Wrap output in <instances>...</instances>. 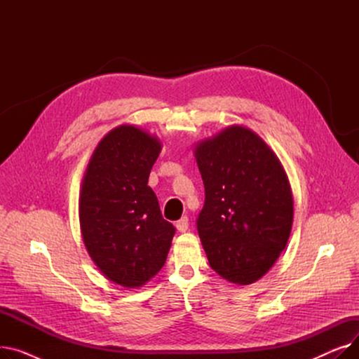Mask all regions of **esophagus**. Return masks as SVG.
Returning a JSON list of instances; mask_svg holds the SVG:
<instances>
[{
	"label": "esophagus",
	"mask_w": 359,
	"mask_h": 359,
	"mask_svg": "<svg viewBox=\"0 0 359 359\" xmlns=\"http://www.w3.org/2000/svg\"><path fill=\"white\" fill-rule=\"evenodd\" d=\"M176 229H177L180 233H184L187 229H189V218H187V217H182V218L176 222Z\"/></svg>",
	"instance_id": "obj_1"
}]
</instances>
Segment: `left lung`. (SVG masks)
I'll return each mask as SVG.
<instances>
[{"instance_id": "8db88e82", "label": "left lung", "mask_w": 359, "mask_h": 359, "mask_svg": "<svg viewBox=\"0 0 359 359\" xmlns=\"http://www.w3.org/2000/svg\"><path fill=\"white\" fill-rule=\"evenodd\" d=\"M205 186L196 227L211 268L248 285L265 275L285 249L292 195L272 149L255 132L231 126L196 147Z\"/></svg>"}]
</instances>
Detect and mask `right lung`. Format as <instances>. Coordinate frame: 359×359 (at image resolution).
I'll list each match as a JSON object with an SVG mask.
<instances>
[{
  "mask_svg": "<svg viewBox=\"0 0 359 359\" xmlns=\"http://www.w3.org/2000/svg\"><path fill=\"white\" fill-rule=\"evenodd\" d=\"M160 151L147 132L119 126L100 141L83 180L80 224L88 255L126 288L141 287L164 266L176 233L148 186Z\"/></svg>",
  "mask_w": 359,
  "mask_h": 359,
  "instance_id": "1",
  "label": "right lung"
}]
</instances>
